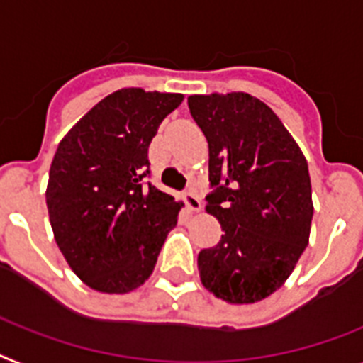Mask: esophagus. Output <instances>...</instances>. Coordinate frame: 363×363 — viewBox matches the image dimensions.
<instances>
[{"label":"esophagus","mask_w":363,"mask_h":363,"mask_svg":"<svg viewBox=\"0 0 363 363\" xmlns=\"http://www.w3.org/2000/svg\"><path fill=\"white\" fill-rule=\"evenodd\" d=\"M184 203H186V206L191 212H199L203 208V201H201V197L197 196L196 191H186L184 194Z\"/></svg>","instance_id":"esophagus-1"}]
</instances>
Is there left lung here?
<instances>
[{
	"mask_svg": "<svg viewBox=\"0 0 363 363\" xmlns=\"http://www.w3.org/2000/svg\"><path fill=\"white\" fill-rule=\"evenodd\" d=\"M208 142L216 188L206 212L221 225L197 257L201 282L230 304H252L284 284L308 245L313 203L308 162L279 116L245 92L188 97Z\"/></svg>",
	"mask_w": 363,
	"mask_h": 363,
	"instance_id": "8db88e82",
	"label": "left lung"
}]
</instances>
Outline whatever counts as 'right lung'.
Wrapping results in <instances>:
<instances>
[{
	"mask_svg": "<svg viewBox=\"0 0 363 363\" xmlns=\"http://www.w3.org/2000/svg\"><path fill=\"white\" fill-rule=\"evenodd\" d=\"M184 96L121 88L106 96L60 140L45 205L55 242L84 284L129 294L157 264L182 203L144 186L147 149Z\"/></svg>",
	"mask_w": 363,
	"mask_h": 363,
	"instance_id": "right-lung-1",
	"label": "right lung"
}]
</instances>
